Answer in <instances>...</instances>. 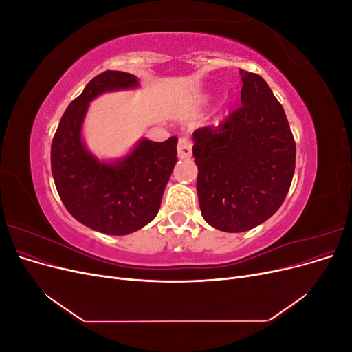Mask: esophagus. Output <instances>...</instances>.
I'll use <instances>...</instances> for the list:
<instances>
[{
	"instance_id": "obj_1",
	"label": "esophagus",
	"mask_w": 352,
	"mask_h": 352,
	"mask_svg": "<svg viewBox=\"0 0 352 352\" xmlns=\"http://www.w3.org/2000/svg\"><path fill=\"white\" fill-rule=\"evenodd\" d=\"M177 155L179 158H189L192 155V144L188 138H180L177 142Z\"/></svg>"
}]
</instances>
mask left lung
Listing matches in <instances>:
<instances>
[{"instance_id":"obj_1","label":"left lung","mask_w":352,"mask_h":352,"mask_svg":"<svg viewBox=\"0 0 352 352\" xmlns=\"http://www.w3.org/2000/svg\"><path fill=\"white\" fill-rule=\"evenodd\" d=\"M241 107L192 135L201 214L223 232H247L282 206L295 172V141L260 74L239 70Z\"/></svg>"}]
</instances>
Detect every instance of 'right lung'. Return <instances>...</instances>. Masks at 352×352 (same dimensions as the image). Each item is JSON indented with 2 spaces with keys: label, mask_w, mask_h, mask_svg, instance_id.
I'll list each match as a JSON object with an SVG mask.
<instances>
[{
  "label": "right lung",
  "mask_w": 352,
  "mask_h": 352,
  "mask_svg": "<svg viewBox=\"0 0 352 352\" xmlns=\"http://www.w3.org/2000/svg\"><path fill=\"white\" fill-rule=\"evenodd\" d=\"M135 74L107 70L95 76L63 114L51 144V172L57 192L82 225L107 235H129L153 221L177 162V138L141 140L114 162L95 157L82 140L89 102L104 92L135 89Z\"/></svg>",
  "instance_id": "obj_1"
}]
</instances>
